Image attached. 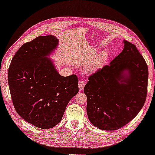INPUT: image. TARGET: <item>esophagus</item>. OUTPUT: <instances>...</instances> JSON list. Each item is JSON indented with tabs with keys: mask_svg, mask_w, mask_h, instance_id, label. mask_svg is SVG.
I'll list each match as a JSON object with an SVG mask.
<instances>
[{
	"mask_svg": "<svg viewBox=\"0 0 155 155\" xmlns=\"http://www.w3.org/2000/svg\"><path fill=\"white\" fill-rule=\"evenodd\" d=\"M85 86V82H84L83 80H80L78 83V87H79V90H82Z\"/></svg>",
	"mask_w": 155,
	"mask_h": 155,
	"instance_id": "1",
	"label": "esophagus"
}]
</instances>
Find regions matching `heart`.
Wrapping results in <instances>:
<instances>
[{"label":"heart","instance_id":"obj_1","mask_svg":"<svg viewBox=\"0 0 155 155\" xmlns=\"http://www.w3.org/2000/svg\"><path fill=\"white\" fill-rule=\"evenodd\" d=\"M104 58V55H101L98 58H97V60L95 61L94 63H92V64H90V65H88L87 67L86 68V71L87 73H92L95 72L98 68L99 65L101 64V62H102Z\"/></svg>","mask_w":155,"mask_h":155}]
</instances>
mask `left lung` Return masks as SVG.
<instances>
[{
	"instance_id": "left-lung-1",
	"label": "left lung",
	"mask_w": 155,
	"mask_h": 155,
	"mask_svg": "<svg viewBox=\"0 0 155 155\" xmlns=\"http://www.w3.org/2000/svg\"><path fill=\"white\" fill-rule=\"evenodd\" d=\"M124 43L122 52L91 75L84 88L89 120L101 130L122 128L137 115L147 97V63L135 45Z\"/></svg>"
}]
</instances>
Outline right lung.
<instances>
[{
  "instance_id": "add662e5",
  "label": "right lung",
  "mask_w": 155,
  "mask_h": 155,
  "mask_svg": "<svg viewBox=\"0 0 155 155\" xmlns=\"http://www.w3.org/2000/svg\"><path fill=\"white\" fill-rule=\"evenodd\" d=\"M58 44L53 35L27 42L15 54L8 70L17 113L39 128H51L60 123L68 104L79 91L77 76H61L48 58Z\"/></svg>"
}]
</instances>
